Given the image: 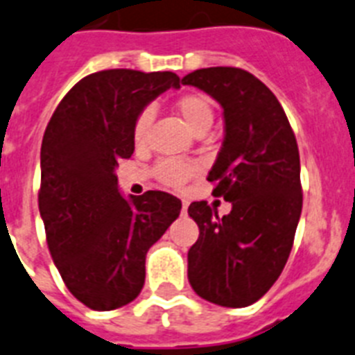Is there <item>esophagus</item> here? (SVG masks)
<instances>
[{"label": "esophagus", "mask_w": 355, "mask_h": 355, "mask_svg": "<svg viewBox=\"0 0 355 355\" xmlns=\"http://www.w3.org/2000/svg\"><path fill=\"white\" fill-rule=\"evenodd\" d=\"M187 213V202L182 200V214Z\"/></svg>", "instance_id": "obj_1"}]
</instances>
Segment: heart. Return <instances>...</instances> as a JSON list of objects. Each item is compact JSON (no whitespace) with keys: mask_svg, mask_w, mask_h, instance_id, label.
I'll use <instances>...</instances> for the list:
<instances>
[{"mask_svg":"<svg viewBox=\"0 0 355 355\" xmlns=\"http://www.w3.org/2000/svg\"><path fill=\"white\" fill-rule=\"evenodd\" d=\"M175 110L178 115L182 117L187 128L191 132H207L209 126L213 124L214 110L213 103L205 94L200 92H189V94L180 95L175 101ZM151 122H153V110L144 108L139 115H137L135 122H133V142L137 146H142L148 139L150 133ZM196 171V166L193 162H184V160L168 159L155 168V175L160 182L166 184L169 187H180L187 178H191Z\"/></svg>","mask_w":355,"mask_h":355,"instance_id":"heart-1","label":"heart"}]
</instances>
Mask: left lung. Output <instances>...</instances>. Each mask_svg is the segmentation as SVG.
<instances>
[{
    "label": "left lung",
    "instance_id": "1",
    "mask_svg": "<svg viewBox=\"0 0 355 355\" xmlns=\"http://www.w3.org/2000/svg\"><path fill=\"white\" fill-rule=\"evenodd\" d=\"M182 85L223 108L225 137L207 180L231 202L222 218L207 202L189 205L200 234L187 252V278L207 302L252 305L284 270L302 214L296 137L276 95L242 68H202Z\"/></svg>",
    "mask_w": 355,
    "mask_h": 355
}]
</instances>
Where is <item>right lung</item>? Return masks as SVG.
<instances>
[{
	"instance_id": "obj_1",
	"label": "right lung",
	"mask_w": 355,
	"mask_h": 355,
	"mask_svg": "<svg viewBox=\"0 0 355 355\" xmlns=\"http://www.w3.org/2000/svg\"><path fill=\"white\" fill-rule=\"evenodd\" d=\"M169 88H180L173 71H97L62 97L44 130L46 243L68 291L94 311H113L141 294L146 254L182 209L164 191L124 198L115 175L119 160L135 150L137 115Z\"/></svg>"
}]
</instances>
